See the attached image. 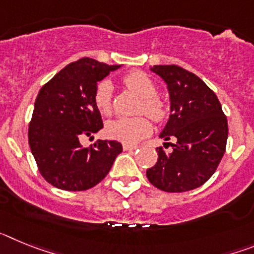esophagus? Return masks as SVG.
I'll return each instance as SVG.
<instances>
[{
    "mask_svg": "<svg viewBox=\"0 0 254 254\" xmlns=\"http://www.w3.org/2000/svg\"><path fill=\"white\" fill-rule=\"evenodd\" d=\"M137 146H134V145H127V143H123V150L125 151H132V150H136Z\"/></svg>",
    "mask_w": 254,
    "mask_h": 254,
    "instance_id": "34e87169",
    "label": "esophagus"
}]
</instances>
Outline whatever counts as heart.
Masks as SVG:
<instances>
[{
	"label": "heart",
	"instance_id": "1",
	"mask_svg": "<svg viewBox=\"0 0 254 254\" xmlns=\"http://www.w3.org/2000/svg\"><path fill=\"white\" fill-rule=\"evenodd\" d=\"M125 85L133 94L141 98L138 107L140 113H145L154 121H161L167 116V107L156 94V85L146 73L133 71L123 80ZM112 94L113 85L109 80H103L98 84L94 93V104L103 116L112 113ZM152 126L146 117L133 118H117L105 125V133L111 138L125 143H136L141 138L146 137L151 132Z\"/></svg>",
	"mask_w": 254,
	"mask_h": 254
}]
</instances>
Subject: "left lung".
<instances>
[{
  "label": "left lung",
  "instance_id": "obj_1",
  "mask_svg": "<svg viewBox=\"0 0 254 254\" xmlns=\"http://www.w3.org/2000/svg\"><path fill=\"white\" fill-rule=\"evenodd\" d=\"M150 71L169 91L170 116L159 136L177 142L170 143L169 152L156 149L158 161L146 177L165 192L194 190L210 179L225 152L226 117L214 91L194 73L176 64H158Z\"/></svg>",
  "mask_w": 254,
  "mask_h": 254
}]
</instances>
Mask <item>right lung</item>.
Wrapping results in <instances>:
<instances>
[{
	"label": "right lung",
	"mask_w": 254,
	"mask_h": 254,
	"mask_svg": "<svg viewBox=\"0 0 254 254\" xmlns=\"http://www.w3.org/2000/svg\"><path fill=\"white\" fill-rule=\"evenodd\" d=\"M121 64L93 58L67 64L40 89L29 125V145L38 169L48 183L64 190H85L105 178L117 155L118 141L96 140L90 147L80 143L103 128L94 104L98 82Z\"/></svg>",
	"instance_id": "add662e5"
}]
</instances>
